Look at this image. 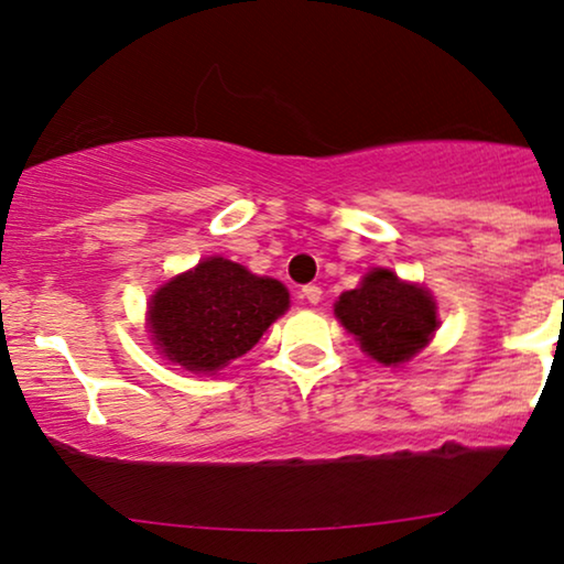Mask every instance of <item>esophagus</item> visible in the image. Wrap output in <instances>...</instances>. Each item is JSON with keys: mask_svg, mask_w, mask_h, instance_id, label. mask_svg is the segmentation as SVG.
Returning <instances> with one entry per match:
<instances>
[{"mask_svg": "<svg viewBox=\"0 0 564 564\" xmlns=\"http://www.w3.org/2000/svg\"><path fill=\"white\" fill-rule=\"evenodd\" d=\"M321 295H323V292H321L318 284H305V288H303V297L311 305H318L321 303Z\"/></svg>", "mask_w": 564, "mask_h": 564, "instance_id": "obj_1", "label": "esophagus"}]
</instances>
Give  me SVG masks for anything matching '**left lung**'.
<instances>
[{
    "instance_id": "8db88e82",
    "label": "left lung",
    "mask_w": 564,
    "mask_h": 564,
    "mask_svg": "<svg viewBox=\"0 0 564 564\" xmlns=\"http://www.w3.org/2000/svg\"><path fill=\"white\" fill-rule=\"evenodd\" d=\"M334 313L361 349L384 367L415 357L438 326L429 290L398 280L390 269L367 272L357 290L336 300Z\"/></svg>"
}]
</instances>
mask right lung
<instances>
[{
  "label": "right lung",
  "instance_id": "right-lung-1",
  "mask_svg": "<svg viewBox=\"0 0 564 564\" xmlns=\"http://www.w3.org/2000/svg\"><path fill=\"white\" fill-rule=\"evenodd\" d=\"M288 307L282 282L213 257L153 295L149 326L169 361L213 375L243 357Z\"/></svg>",
  "mask_w": 564,
  "mask_h": 564
}]
</instances>
